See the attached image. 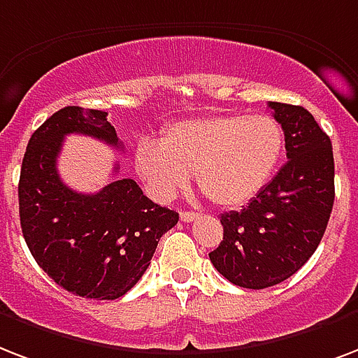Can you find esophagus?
I'll return each instance as SVG.
<instances>
[{"label":"esophagus","mask_w":358,"mask_h":358,"mask_svg":"<svg viewBox=\"0 0 358 358\" xmlns=\"http://www.w3.org/2000/svg\"><path fill=\"white\" fill-rule=\"evenodd\" d=\"M197 217H199L197 212H191V210H185V212H182V214H180V220H182V222H185V223L195 222Z\"/></svg>","instance_id":"34e87169"}]
</instances>
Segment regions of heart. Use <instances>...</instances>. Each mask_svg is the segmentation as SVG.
<instances>
[{
    "label": "heart",
    "mask_w": 358,
    "mask_h": 358,
    "mask_svg": "<svg viewBox=\"0 0 358 358\" xmlns=\"http://www.w3.org/2000/svg\"><path fill=\"white\" fill-rule=\"evenodd\" d=\"M285 148L282 125L268 114L204 116L171 124L155 141L136 146L135 169L161 199L195 173L210 203L233 208L252 201L276 173Z\"/></svg>",
    "instance_id": "b5f03b06"
}]
</instances>
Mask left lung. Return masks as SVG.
Instances as JSON below:
<instances>
[{
	"label": "left lung",
	"instance_id": "obj_1",
	"mask_svg": "<svg viewBox=\"0 0 358 358\" xmlns=\"http://www.w3.org/2000/svg\"><path fill=\"white\" fill-rule=\"evenodd\" d=\"M268 106L285 135L287 163L248 206L222 215V244L208 253L222 276L245 289L293 276L317 250L334 204L329 135L304 106Z\"/></svg>",
	"mask_w": 358,
	"mask_h": 358
}]
</instances>
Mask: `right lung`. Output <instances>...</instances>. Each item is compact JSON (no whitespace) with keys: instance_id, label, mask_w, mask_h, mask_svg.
<instances>
[{"instance_id":"1","label":"right lung","mask_w":358,"mask_h":358,"mask_svg":"<svg viewBox=\"0 0 358 358\" xmlns=\"http://www.w3.org/2000/svg\"><path fill=\"white\" fill-rule=\"evenodd\" d=\"M69 133L122 146L103 110L65 106L52 114L31 135L22 159V234L59 287L84 299H120L143 278L159 238L178 223V212L152 203L131 178L88 195L67 187L56 163Z\"/></svg>"}]
</instances>
